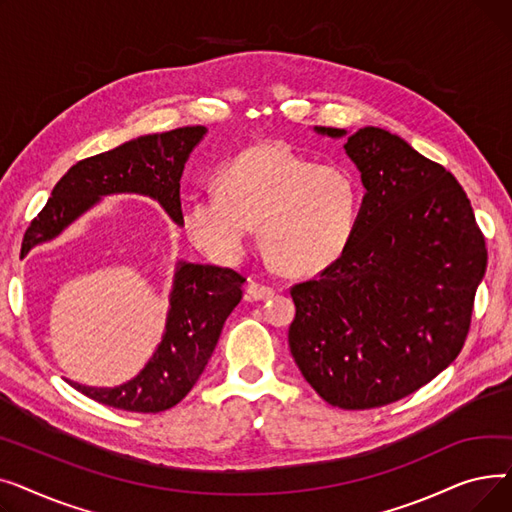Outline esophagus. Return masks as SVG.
<instances>
[{"label": "esophagus", "instance_id": "34e87169", "mask_svg": "<svg viewBox=\"0 0 512 512\" xmlns=\"http://www.w3.org/2000/svg\"><path fill=\"white\" fill-rule=\"evenodd\" d=\"M274 294V288H270V286H265V284H261V282H249L247 284V288H245V297H247V301H265V299H270Z\"/></svg>", "mask_w": 512, "mask_h": 512}]
</instances>
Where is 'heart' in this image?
<instances>
[{
  "mask_svg": "<svg viewBox=\"0 0 512 512\" xmlns=\"http://www.w3.org/2000/svg\"><path fill=\"white\" fill-rule=\"evenodd\" d=\"M215 193L188 199L184 234L209 259L238 263L257 226L261 253L286 276H315L351 245L361 186L342 166L317 164L286 143H261L218 170Z\"/></svg>",
  "mask_w": 512,
  "mask_h": 512,
  "instance_id": "obj_1",
  "label": "heart"
}]
</instances>
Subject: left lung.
I'll return each instance as SVG.
<instances>
[{"label":"left lung","instance_id":"8db88e82","mask_svg":"<svg viewBox=\"0 0 512 512\" xmlns=\"http://www.w3.org/2000/svg\"><path fill=\"white\" fill-rule=\"evenodd\" d=\"M346 137L365 197L355 238L315 280L294 284L288 346L332 407L390 405L432 382L465 344L486 240L456 178L384 128Z\"/></svg>","mask_w":512,"mask_h":512}]
</instances>
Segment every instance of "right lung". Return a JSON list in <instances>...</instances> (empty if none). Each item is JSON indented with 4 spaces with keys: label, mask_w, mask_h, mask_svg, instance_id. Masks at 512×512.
Masks as SVG:
<instances>
[{
    "label": "right lung",
    "mask_w": 512,
    "mask_h": 512,
    "mask_svg": "<svg viewBox=\"0 0 512 512\" xmlns=\"http://www.w3.org/2000/svg\"><path fill=\"white\" fill-rule=\"evenodd\" d=\"M205 134V126L145 134L78 161L53 186L49 201L26 230L22 253L58 238L107 195L149 197L182 226L180 178L188 155ZM242 284L245 278L230 267L178 261L166 330L147 365L132 380L114 388L66 382L101 405L120 411L172 409L201 378L224 321L242 299Z\"/></svg>",
    "instance_id": "add662e5"
}]
</instances>
